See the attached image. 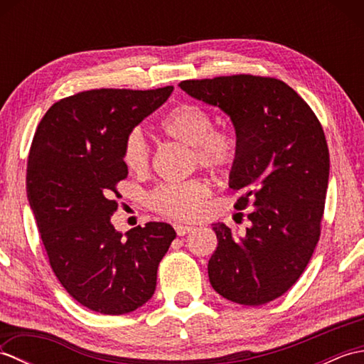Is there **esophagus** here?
Wrapping results in <instances>:
<instances>
[{
    "mask_svg": "<svg viewBox=\"0 0 364 364\" xmlns=\"http://www.w3.org/2000/svg\"><path fill=\"white\" fill-rule=\"evenodd\" d=\"M173 228H175L178 236H184V235H188V233H191L192 230H194V227L186 225V223H175Z\"/></svg>",
    "mask_w": 364,
    "mask_h": 364,
    "instance_id": "obj_1",
    "label": "esophagus"
}]
</instances>
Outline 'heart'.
<instances>
[{
  "label": "heart",
  "mask_w": 364,
  "mask_h": 364,
  "mask_svg": "<svg viewBox=\"0 0 364 364\" xmlns=\"http://www.w3.org/2000/svg\"><path fill=\"white\" fill-rule=\"evenodd\" d=\"M159 128L167 137L192 146L197 161L213 170H228L235 166L241 142L235 129L214 128L211 112L194 103H181L170 109L161 120ZM122 158L131 172L142 173L149 168L150 151L142 131L131 129L125 136ZM210 188L202 180L166 183L149 197L151 210L170 219L191 220L203 211Z\"/></svg>",
  "instance_id": "b5f03b06"
}]
</instances>
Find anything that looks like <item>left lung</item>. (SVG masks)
I'll return each instance as SVG.
<instances>
[{
  "label": "left lung",
  "instance_id": "obj_1",
  "mask_svg": "<svg viewBox=\"0 0 364 364\" xmlns=\"http://www.w3.org/2000/svg\"><path fill=\"white\" fill-rule=\"evenodd\" d=\"M188 95L225 112L241 142L230 188L252 225L237 236L214 223L218 249L208 262L215 292L258 306L299 280L321 236L330 156L311 107L288 84L233 75L178 84Z\"/></svg>",
  "mask_w": 364,
  "mask_h": 364
}]
</instances>
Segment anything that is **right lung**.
<instances>
[{"label": "right lung", "instance_id": "add662e5", "mask_svg": "<svg viewBox=\"0 0 364 364\" xmlns=\"http://www.w3.org/2000/svg\"><path fill=\"white\" fill-rule=\"evenodd\" d=\"M173 87L95 89L59 100L38 123L26 172L28 200L53 272L92 311L127 314L151 299L162 257L175 239L164 222L114 228L117 183L128 167L125 136Z\"/></svg>", "mask_w": 364, "mask_h": 364}]
</instances>
